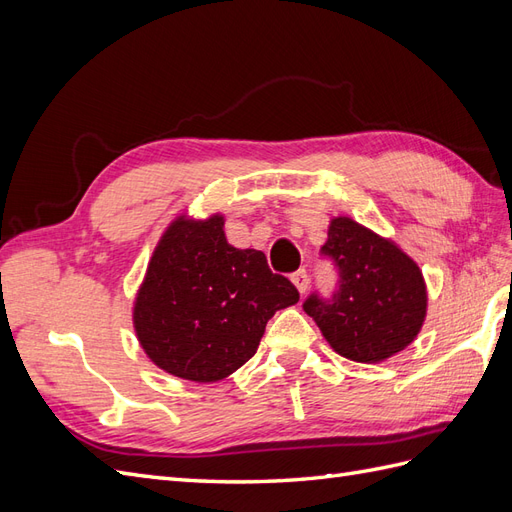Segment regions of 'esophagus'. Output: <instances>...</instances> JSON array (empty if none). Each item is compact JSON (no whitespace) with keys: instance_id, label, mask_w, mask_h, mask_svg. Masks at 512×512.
I'll use <instances>...</instances> for the list:
<instances>
[{"instance_id":"34e87169","label":"esophagus","mask_w":512,"mask_h":512,"mask_svg":"<svg viewBox=\"0 0 512 512\" xmlns=\"http://www.w3.org/2000/svg\"><path fill=\"white\" fill-rule=\"evenodd\" d=\"M290 280H292V284H294V286H297V290H299L301 294H305V292H307V286H309V275H307V271H305V269L294 271V273L290 275Z\"/></svg>"}]
</instances>
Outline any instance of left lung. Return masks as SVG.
Returning a JSON list of instances; mask_svg holds the SVG:
<instances>
[{"instance_id": "1", "label": "left lung", "mask_w": 512, "mask_h": 512, "mask_svg": "<svg viewBox=\"0 0 512 512\" xmlns=\"http://www.w3.org/2000/svg\"><path fill=\"white\" fill-rule=\"evenodd\" d=\"M320 252L337 267V288L331 299L309 294L303 309L331 348L356 363H380L410 346L427 316L416 262L350 218L331 220Z\"/></svg>"}]
</instances>
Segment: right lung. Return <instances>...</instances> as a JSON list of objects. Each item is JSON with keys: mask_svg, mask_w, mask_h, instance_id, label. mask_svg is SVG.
Returning <instances> with one entry per match:
<instances>
[{"mask_svg": "<svg viewBox=\"0 0 512 512\" xmlns=\"http://www.w3.org/2000/svg\"><path fill=\"white\" fill-rule=\"evenodd\" d=\"M299 301L288 277L258 250H237L224 218L185 215L166 228L134 303V329L160 369L218 382L256 354L269 318Z\"/></svg>", "mask_w": 512, "mask_h": 512, "instance_id": "obj_1", "label": "right lung"}]
</instances>
